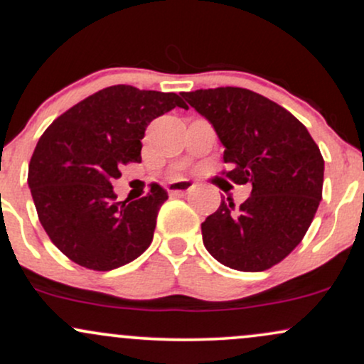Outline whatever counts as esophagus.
I'll return each mask as SVG.
<instances>
[{
  "mask_svg": "<svg viewBox=\"0 0 364 364\" xmlns=\"http://www.w3.org/2000/svg\"><path fill=\"white\" fill-rule=\"evenodd\" d=\"M193 187L194 183L189 181H173L168 183V193L170 196H183L193 191Z\"/></svg>",
  "mask_w": 364,
  "mask_h": 364,
  "instance_id": "obj_1",
  "label": "esophagus"
}]
</instances>
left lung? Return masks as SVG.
<instances>
[{
	"mask_svg": "<svg viewBox=\"0 0 364 364\" xmlns=\"http://www.w3.org/2000/svg\"><path fill=\"white\" fill-rule=\"evenodd\" d=\"M225 146L228 181L251 183L235 206L222 201L201 223L211 256L232 270L263 272L287 258L311 225L323 191L325 161L308 129L280 105L242 87L183 94Z\"/></svg>",
	"mask_w": 364,
	"mask_h": 364,
	"instance_id": "obj_1",
	"label": "left lung"
}]
</instances>
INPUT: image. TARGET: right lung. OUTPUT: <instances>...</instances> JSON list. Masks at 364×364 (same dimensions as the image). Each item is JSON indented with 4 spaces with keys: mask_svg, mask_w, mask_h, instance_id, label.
I'll list each match as a JSON object with an SVG mask.
<instances>
[{
    "mask_svg": "<svg viewBox=\"0 0 364 364\" xmlns=\"http://www.w3.org/2000/svg\"><path fill=\"white\" fill-rule=\"evenodd\" d=\"M175 106L187 108L175 92L118 84L73 105L44 130L27 182L41 225L73 263L115 270L149 247L168 194L153 182L144 198L117 201L112 178L122 165L141 163L146 129Z\"/></svg>",
    "mask_w": 364,
    "mask_h": 364,
    "instance_id": "add662e5",
    "label": "right lung"
}]
</instances>
